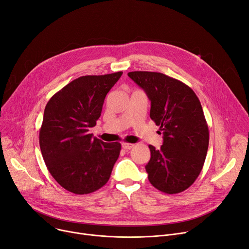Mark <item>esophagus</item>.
<instances>
[{
  "label": "esophagus",
  "instance_id": "esophagus-1",
  "mask_svg": "<svg viewBox=\"0 0 249 249\" xmlns=\"http://www.w3.org/2000/svg\"><path fill=\"white\" fill-rule=\"evenodd\" d=\"M122 147L125 149V150H130V149H132L134 147V144H131V143H123L122 144Z\"/></svg>",
  "mask_w": 249,
  "mask_h": 249
}]
</instances>
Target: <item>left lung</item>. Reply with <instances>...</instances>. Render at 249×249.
I'll return each instance as SVG.
<instances>
[{
	"label": "left lung",
	"instance_id": "obj_1",
	"mask_svg": "<svg viewBox=\"0 0 249 249\" xmlns=\"http://www.w3.org/2000/svg\"><path fill=\"white\" fill-rule=\"evenodd\" d=\"M128 76L151 101L150 118L163 134L160 149L149 145L148 179L164 193L184 191L200 174L209 143L199 99L184 83L162 73L135 71Z\"/></svg>",
	"mask_w": 249,
	"mask_h": 249
}]
</instances>
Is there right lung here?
Instances as JSON below:
<instances>
[{
  "mask_svg": "<svg viewBox=\"0 0 249 249\" xmlns=\"http://www.w3.org/2000/svg\"><path fill=\"white\" fill-rule=\"evenodd\" d=\"M122 74L79 77L45 107L41 152L53 178L72 193L88 194L104 186L119 157V142L105 143L89 134V129L96 125L107 93Z\"/></svg>",
  "mask_w": 249,
  "mask_h": 249,
  "instance_id": "add662e5",
  "label": "right lung"
}]
</instances>
